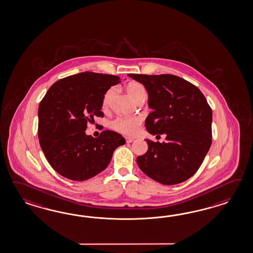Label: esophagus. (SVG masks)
I'll return each mask as SVG.
<instances>
[{
    "label": "esophagus",
    "instance_id": "esophagus-1",
    "mask_svg": "<svg viewBox=\"0 0 253 253\" xmlns=\"http://www.w3.org/2000/svg\"><path fill=\"white\" fill-rule=\"evenodd\" d=\"M133 141H134L133 138H126V142H128V143H130V142H132Z\"/></svg>",
    "mask_w": 253,
    "mask_h": 253
}]
</instances>
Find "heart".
<instances>
[{"label":"heart","instance_id":"obj_1","mask_svg":"<svg viewBox=\"0 0 253 253\" xmlns=\"http://www.w3.org/2000/svg\"><path fill=\"white\" fill-rule=\"evenodd\" d=\"M127 90L129 95L135 99L136 101H140L142 99H146L147 91L145 86L141 83L132 82L127 86ZM116 92V87L111 86L105 91L102 98V108L108 109L111 100L114 94ZM142 124V118L139 116H118L112 120L111 126L112 129L126 136H134L138 133Z\"/></svg>","mask_w":253,"mask_h":253}]
</instances>
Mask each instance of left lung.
<instances>
[{
    "label": "left lung",
    "mask_w": 253,
    "mask_h": 253,
    "mask_svg": "<svg viewBox=\"0 0 253 253\" xmlns=\"http://www.w3.org/2000/svg\"><path fill=\"white\" fill-rule=\"evenodd\" d=\"M144 85L149 107L145 121L152 134L166 133L167 142L146 139L148 151L137 157L140 169L163 185L180 184L202 165L212 142V110L197 86L170 74H129Z\"/></svg>",
    "instance_id": "8db88e82"
}]
</instances>
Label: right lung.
<instances>
[{
  "label": "right lung",
  "mask_w": 253,
  "mask_h": 253,
  "mask_svg": "<svg viewBox=\"0 0 253 253\" xmlns=\"http://www.w3.org/2000/svg\"><path fill=\"white\" fill-rule=\"evenodd\" d=\"M113 75L82 72L50 86L38 108V139L50 166L66 178L85 181L103 171L125 139L105 129L86 135V124L101 111L105 91L120 83Z\"/></svg>",
  "instance_id": "obj_1"
}]
</instances>
